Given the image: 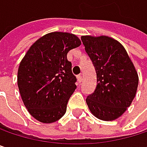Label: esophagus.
Segmentation results:
<instances>
[{
	"label": "esophagus",
	"instance_id": "esophagus-1",
	"mask_svg": "<svg viewBox=\"0 0 147 147\" xmlns=\"http://www.w3.org/2000/svg\"><path fill=\"white\" fill-rule=\"evenodd\" d=\"M76 78H77V81H78L79 83H81V82H82V76L81 75H78V76H76Z\"/></svg>",
	"mask_w": 147,
	"mask_h": 147
}]
</instances>
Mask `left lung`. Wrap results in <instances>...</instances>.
<instances>
[{"label": "left lung", "instance_id": "left-lung-1", "mask_svg": "<svg viewBox=\"0 0 147 147\" xmlns=\"http://www.w3.org/2000/svg\"><path fill=\"white\" fill-rule=\"evenodd\" d=\"M81 39L97 75L96 88L87 97V105L97 118L113 121L126 111L135 97L138 73L117 40L106 36H82Z\"/></svg>", "mask_w": 147, "mask_h": 147}]
</instances>
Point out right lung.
I'll return each instance as SVG.
<instances>
[{
  "mask_svg": "<svg viewBox=\"0 0 147 147\" xmlns=\"http://www.w3.org/2000/svg\"><path fill=\"white\" fill-rule=\"evenodd\" d=\"M80 45L74 34L51 32L31 45L21 60L18 87L24 105L37 121L51 123L65 115L76 88L67 53Z\"/></svg>",
  "mask_w": 147,
  "mask_h": 147,
  "instance_id": "1",
  "label": "right lung"
}]
</instances>
